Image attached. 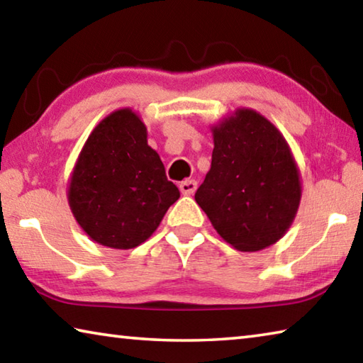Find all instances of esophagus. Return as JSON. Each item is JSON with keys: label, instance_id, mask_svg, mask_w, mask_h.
I'll use <instances>...</instances> for the list:
<instances>
[{"label": "esophagus", "instance_id": "esophagus-1", "mask_svg": "<svg viewBox=\"0 0 363 363\" xmlns=\"http://www.w3.org/2000/svg\"><path fill=\"white\" fill-rule=\"evenodd\" d=\"M179 189L184 195H192L196 190V181L195 179H186L179 184Z\"/></svg>", "mask_w": 363, "mask_h": 363}]
</instances>
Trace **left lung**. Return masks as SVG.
<instances>
[{"instance_id":"1","label":"left lung","mask_w":363,"mask_h":363,"mask_svg":"<svg viewBox=\"0 0 363 363\" xmlns=\"http://www.w3.org/2000/svg\"><path fill=\"white\" fill-rule=\"evenodd\" d=\"M211 168L195 201L227 243L259 251L279 242L296 216L299 169L267 118L238 108L213 126Z\"/></svg>"}]
</instances>
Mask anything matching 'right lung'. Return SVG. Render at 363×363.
Returning a JSON list of instances; mask_svg holds the SVG:
<instances>
[{"instance_id": "1", "label": "right lung", "mask_w": 363, "mask_h": 363, "mask_svg": "<svg viewBox=\"0 0 363 363\" xmlns=\"http://www.w3.org/2000/svg\"><path fill=\"white\" fill-rule=\"evenodd\" d=\"M147 128L131 108L106 116L79 152L70 177L69 205L96 243L130 250L144 243L179 199Z\"/></svg>"}]
</instances>
